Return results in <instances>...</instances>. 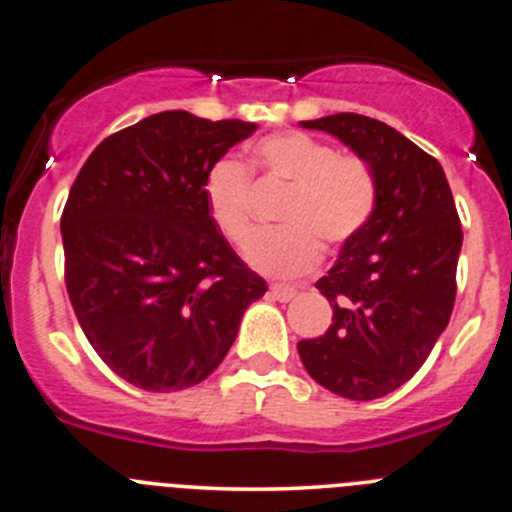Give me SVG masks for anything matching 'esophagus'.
I'll return each instance as SVG.
<instances>
[{
	"mask_svg": "<svg viewBox=\"0 0 512 512\" xmlns=\"http://www.w3.org/2000/svg\"><path fill=\"white\" fill-rule=\"evenodd\" d=\"M270 294L277 299V302H289V299L297 297V289L289 285H272Z\"/></svg>",
	"mask_w": 512,
	"mask_h": 512,
	"instance_id": "obj_1",
	"label": "esophagus"
}]
</instances>
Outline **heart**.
Wrapping results in <instances>:
<instances>
[{
	"label": "heart",
	"mask_w": 512,
	"mask_h": 512,
	"mask_svg": "<svg viewBox=\"0 0 512 512\" xmlns=\"http://www.w3.org/2000/svg\"><path fill=\"white\" fill-rule=\"evenodd\" d=\"M250 168L270 183L287 185L277 220L247 247V262L272 277L309 272L322 257V242L337 247L354 240L376 210L379 185L369 163L342 156L307 133H275L252 148ZM250 175L235 158H220L203 180L210 220L242 247L252 232Z\"/></svg>",
	"instance_id": "b5f03b06"
}]
</instances>
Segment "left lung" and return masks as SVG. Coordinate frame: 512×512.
Returning a JSON list of instances; mask_svg holds the SVG:
<instances>
[{
	"mask_svg": "<svg viewBox=\"0 0 512 512\" xmlns=\"http://www.w3.org/2000/svg\"><path fill=\"white\" fill-rule=\"evenodd\" d=\"M299 126L337 136L379 185L369 225L317 280L334 317L322 337L297 344L299 359L332 394L381 399L421 369L448 327L463 245L456 203L441 163L376 118L334 113Z\"/></svg>",
	"mask_w": 512,
	"mask_h": 512,
	"instance_id": "1",
	"label": "left lung"
}]
</instances>
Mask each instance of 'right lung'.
I'll return each mask as SVG.
<instances>
[{"instance_id":"1","label":"right lung","mask_w":512,"mask_h":512,"mask_svg":"<svg viewBox=\"0 0 512 512\" xmlns=\"http://www.w3.org/2000/svg\"><path fill=\"white\" fill-rule=\"evenodd\" d=\"M255 123L163 111L96 146L71 185L66 292L103 364L143 391L208 379L267 292L203 198L205 173Z\"/></svg>"}]
</instances>
